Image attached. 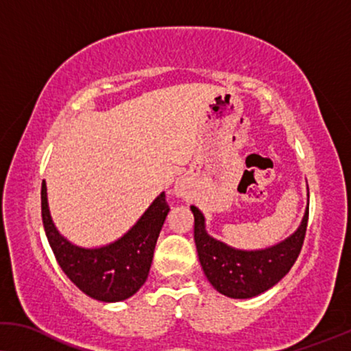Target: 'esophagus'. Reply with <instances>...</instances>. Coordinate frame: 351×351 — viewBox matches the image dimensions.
I'll return each instance as SVG.
<instances>
[{
    "label": "esophagus",
    "instance_id": "34e87169",
    "mask_svg": "<svg viewBox=\"0 0 351 351\" xmlns=\"http://www.w3.org/2000/svg\"><path fill=\"white\" fill-rule=\"evenodd\" d=\"M187 189H189V181H187L184 176H181L180 180L176 181V184H175V192H176V195L184 197V195L187 194Z\"/></svg>",
    "mask_w": 351,
    "mask_h": 351
}]
</instances>
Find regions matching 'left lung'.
Listing matches in <instances>:
<instances>
[{
    "instance_id": "obj_1",
    "label": "left lung",
    "mask_w": 351,
    "mask_h": 351,
    "mask_svg": "<svg viewBox=\"0 0 351 351\" xmlns=\"http://www.w3.org/2000/svg\"><path fill=\"white\" fill-rule=\"evenodd\" d=\"M194 213V240L206 278L216 291L232 299H250L275 286L289 272L300 250L308 223V208L299 229L278 245L265 250L243 251L227 246L205 230V218L199 208Z\"/></svg>"
}]
</instances>
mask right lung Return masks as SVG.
Listing matches in <instances>:
<instances>
[{
	"instance_id": "obj_1",
	"label": "right lung",
	"mask_w": 351,
	"mask_h": 351,
	"mask_svg": "<svg viewBox=\"0 0 351 351\" xmlns=\"http://www.w3.org/2000/svg\"><path fill=\"white\" fill-rule=\"evenodd\" d=\"M169 211L162 192L138 223L114 243L93 250L81 248L58 234L49 213L46 181L41 187L43 224L58 265L84 294L101 302L125 300L145 285Z\"/></svg>"
}]
</instances>
